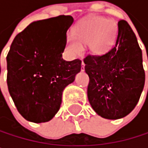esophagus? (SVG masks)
Wrapping results in <instances>:
<instances>
[{
  "label": "esophagus",
  "instance_id": "1",
  "mask_svg": "<svg viewBox=\"0 0 148 148\" xmlns=\"http://www.w3.org/2000/svg\"><path fill=\"white\" fill-rule=\"evenodd\" d=\"M81 71H85V63L82 62V63H81Z\"/></svg>",
  "mask_w": 148,
  "mask_h": 148
}]
</instances>
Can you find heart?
Returning a JSON list of instances; mask_svg holds the SVG:
<instances>
[{
	"mask_svg": "<svg viewBox=\"0 0 148 148\" xmlns=\"http://www.w3.org/2000/svg\"><path fill=\"white\" fill-rule=\"evenodd\" d=\"M116 31L114 20L93 17L76 25L73 35L67 38V45L74 54H80L83 51V45H88L91 52L103 55L114 44Z\"/></svg>",
	"mask_w": 148,
	"mask_h": 148,
	"instance_id": "1",
	"label": "heart"
}]
</instances>
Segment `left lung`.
Here are the masks:
<instances>
[{"instance_id": "1", "label": "left lung", "mask_w": 148, "mask_h": 148, "mask_svg": "<svg viewBox=\"0 0 148 148\" xmlns=\"http://www.w3.org/2000/svg\"><path fill=\"white\" fill-rule=\"evenodd\" d=\"M84 62L89 76L87 97L95 112L106 119L129 115L145 84L142 52L127 21H118L116 41L102 56L88 55Z\"/></svg>"}]
</instances>
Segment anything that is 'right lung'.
Segmentation results:
<instances>
[{"label": "right lung", "mask_w": 148, "mask_h": 148, "mask_svg": "<svg viewBox=\"0 0 148 148\" xmlns=\"http://www.w3.org/2000/svg\"><path fill=\"white\" fill-rule=\"evenodd\" d=\"M73 22L69 15L32 22L11 45L7 56L8 92L27 121L51 120L60 109L64 88L80 71V60L62 59Z\"/></svg>", "instance_id": "right-lung-1"}]
</instances>
